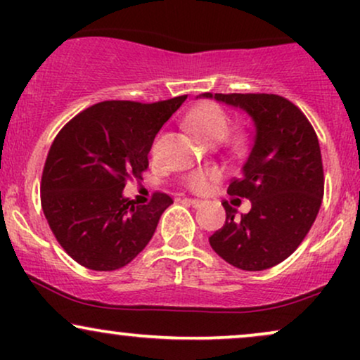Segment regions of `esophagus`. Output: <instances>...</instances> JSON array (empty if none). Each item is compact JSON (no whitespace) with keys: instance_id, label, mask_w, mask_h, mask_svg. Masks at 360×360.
Segmentation results:
<instances>
[{"instance_id":"esophagus-1","label":"esophagus","mask_w":360,"mask_h":360,"mask_svg":"<svg viewBox=\"0 0 360 360\" xmlns=\"http://www.w3.org/2000/svg\"><path fill=\"white\" fill-rule=\"evenodd\" d=\"M184 203L189 205V206H194V208H198V206L203 205V201H200V200H191V198H186Z\"/></svg>"}]
</instances>
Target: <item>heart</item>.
Listing matches in <instances>:
<instances>
[{"instance_id": "heart-1", "label": "heart", "mask_w": 360, "mask_h": 360, "mask_svg": "<svg viewBox=\"0 0 360 360\" xmlns=\"http://www.w3.org/2000/svg\"><path fill=\"white\" fill-rule=\"evenodd\" d=\"M186 127L193 131L196 137L203 142L213 143L218 140H225L226 146L232 150H240L243 142H245V134L240 128L229 131L230 117L225 110L217 103H200L198 106L189 111L184 118ZM221 172L217 167L196 169L184 177V186L193 193H206L212 188L213 183L220 179Z\"/></svg>"}]
</instances>
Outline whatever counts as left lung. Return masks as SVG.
<instances>
[{
  "instance_id": "obj_1",
  "label": "left lung",
  "mask_w": 360,
  "mask_h": 360,
  "mask_svg": "<svg viewBox=\"0 0 360 360\" xmlns=\"http://www.w3.org/2000/svg\"><path fill=\"white\" fill-rule=\"evenodd\" d=\"M237 106L254 120V142L242 177L230 196L247 198L249 213L223 201L225 225L210 237L223 260L243 271H264L283 262L311 229L323 198V164L311 123L295 103L266 93H205Z\"/></svg>"
}]
</instances>
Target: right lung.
I'll list each match as a JSON object with an SVG mask.
<instances>
[{
	"instance_id": "obj_1",
	"label": "right lung",
	"mask_w": 360,
	"mask_h": 360,
	"mask_svg": "<svg viewBox=\"0 0 360 360\" xmlns=\"http://www.w3.org/2000/svg\"><path fill=\"white\" fill-rule=\"evenodd\" d=\"M101 101L77 113L53 139L42 172L40 201L60 247L81 266L115 271L146 249L166 193L148 205L123 198L127 179L142 177L157 131L186 101Z\"/></svg>"
}]
</instances>
